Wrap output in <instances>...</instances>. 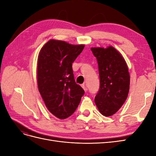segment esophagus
I'll use <instances>...</instances> for the list:
<instances>
[{
    "mask_svg": "<svg viewBox=\"0 0 156 156\" xmlns=\"http://www.w3.org/2000/svg\"><path fill=\"white\" fill-rule=\"evenodd\" d=\"M81 87H82V88L84 90H85V91H87V87L85 86V84H83L82 85H81Z\"/></svg>",
    "mask_w": 156,
    "mask_h": 156,
    "instance_id": "1",
    "label": "esophagus"
}]
</instances>
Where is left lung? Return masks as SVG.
<instances>
[{
  "mask_svg": "<svg viewBox=\"0 0 156 156\" xmlns=\"http://www.w3.org/2000/svg\"><path fill=\"white\" fill-rule=\"evenodd\" d=\"M91 51L97 58L100 79L94 100L101 114L110 116L119 110L128 96V67L123 56L112 46L92 48Z\"/></svg>",
  "mask_w": 156,
  "mask_h": 156,
  "instance_id": "8db88e82",
  "label": "left lung"
}]
</instances>
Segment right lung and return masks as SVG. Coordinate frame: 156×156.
I'll return each instance as SVG.
<instances>
[{
	"label": "right lung",
	"mask_w": 156,
	"mask_h": 156,
	"mask_svg": "<svg viewBox=\"0 0 156 156\" xmlns=\"http://www.w3.org/2000/svg\"><path fill=\"white\" fill-rule=\"evenodd\" d=\"M84 45H72L50 40L43 46L37 58L38 90L49 111L60 119L76 110L84 90L75 81L72 63Z\"/></svg>",
	"instance_id": "obj_1"
}]
</instances>
